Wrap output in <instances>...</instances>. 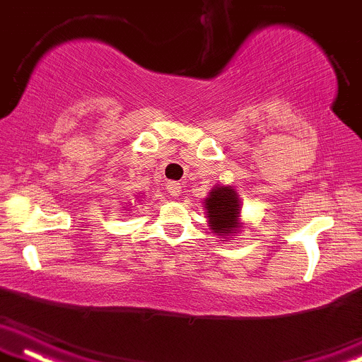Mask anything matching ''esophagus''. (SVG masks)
Listing matches in <instances>:
<instances>
[{
	"label": "esophagus",
	"mask_w": 362,
	"mask_h": 362,
	"mask_svg": "<svg viewBox=\"0 0 362 362\" xmlns=\"http://www.w3.org/2000/svg\"><path fill=\"white\" fill-rule=\"evenodd\" d=\"M181 182H177V181H169L168 185H166V189H168V193L171 194V196H174V198H176V196H180V193H181Z\"/></svg>",
	"instance_id": "1"
}]
</instances>
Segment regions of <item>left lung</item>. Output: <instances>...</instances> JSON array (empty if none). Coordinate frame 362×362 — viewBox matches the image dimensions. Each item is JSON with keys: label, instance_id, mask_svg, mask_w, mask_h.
Masks as SVG:
<instances>
[{"label": "left lung", "instance_id": "left-lung-1", "mask_svg": "<svg viewBox=\"0 0 362 362\" xmlns=\"http://www.w3.org/2000/svg\"><path fill=\"white\" fill-rule=\"evenodd\" d=\"M208 223L213 233L233 236L240 230V199L231 186H216L204 199Z\"/></svg>", "mask_w": 362, "mask_h": 362}]
</instances>
